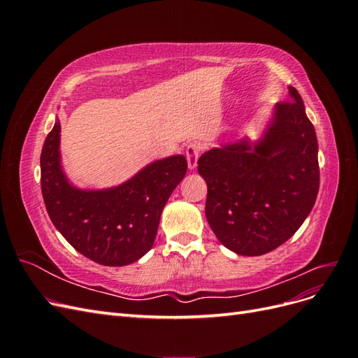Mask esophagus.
<instances>
[{
	"mask_svg": "<svg viewBox=\"0 0 358 358\" xmlns=\"http://www.w3.org/2000/svg\"><path fill=\"white\" fill-rule=\"evenodd\" d=\"M201 154V146L197 142H191L187 146V159H188V167L194 170L197 167V159Z\"/></svg>",
	"mask_w": 358,
	"mask_h": 358,
	"instance_id": "1",
	"label": "esophagus"
}]
</instances>
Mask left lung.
I'll return each instance as SVG.
<instances>
[{"instance_id":"8db88e82","label":"left lung","mask_w":358,"mask_h":358,"mask_svg":"<svg viewBox=\"0 0 358 358\" xmlns=\"http://www.w3.org/2000/svg\"><path fill=\"white\" fill-rule=\"evenodd\" d=\"M279 101L264 138L225 145L199 158L208 183L206 218L218 241L241 255H263L285 243L315 204L318 142L294 86Z\"/></svg>"}]
</instances>
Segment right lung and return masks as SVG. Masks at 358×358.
<instances>
[{
  "label": "right lung",
  "mask_w": 358,
  "mask_h": 358,
  "mask_svg": "<svg viewBox=\"0 0 358 358\" xmlns=\"http://www.w3.org/2000/svg\"><path fill=\"white\" fill-rule=\"evenodd\" d=\"M59 121L41 149V194L50 221L76 251L103 266H127L154 245L161 212L187 175L183 155L152 162L116 188L71 187L59 164Z\"/></svg>",
  "instance_id": "right-lung-1"
}]
</instances>
